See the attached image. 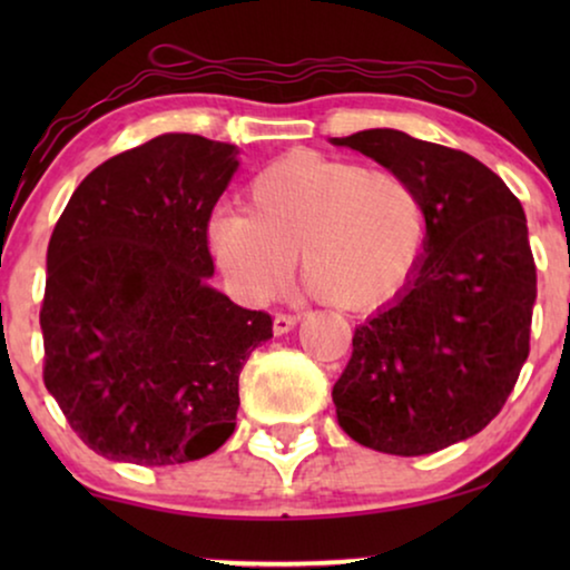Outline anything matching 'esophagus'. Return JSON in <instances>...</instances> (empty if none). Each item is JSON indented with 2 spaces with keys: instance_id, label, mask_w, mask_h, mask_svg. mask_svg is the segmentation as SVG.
<instances>
[{
  "instance_id": "esophagus-1",
  "label": "esophagus",
  "mask_w": 570,
  "mask_h": 570,
  "mask_svg": "<svg viewBox=\"0 0 570 570\" xmlns=\"http://www.w3.org/2000/svg\"><path fill=\"white\" fill-rule=\"evenodd\" d=\"M298 322V314H275V326H272V330H275V334H287Z\"/></svg>"
}]
</instances>
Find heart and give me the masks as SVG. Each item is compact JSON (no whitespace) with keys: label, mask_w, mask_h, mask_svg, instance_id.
Listing matches in <instances>:
<instances>
[{"label":"heart","mask_w":570,"mask_h":570,"mask_svg":"<svg viewBox=\"0 0 570 570\" xmlns=\"http://www.w3.org/2000/svg\"><path fill=\"white\" fill-rule=\"evenodd\" d=\"M246 207L213 217L209 248L252 303L275 298L301 254L318 298L345 311L376 308L407 285L425 252L423 197L394 168L291 150L252 178Z\"/></svg>","instance_id":"1"}]
</instances>
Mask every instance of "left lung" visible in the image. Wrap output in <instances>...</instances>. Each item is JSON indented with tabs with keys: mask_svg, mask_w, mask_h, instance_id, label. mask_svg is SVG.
I'll use <instances>...</instances> for the list:
<instances>
[{
	"mask_svg": "<svg viewBox=\"0 0 570 570\" xmlns=\"http://www.w3.org/2000/svg\"><path fill=\"white\" fill-rule=\"evenodd\" d=\"M330 142L407 176L428 215L415 275L355 330L332 389L337 423L384 454H433L501 412L529 355L537 267L524 209L462 150L396 129Z\"/></svg>",
	"mask_w": 570,
	"mask_h": 570,
	"instance_id": "1",
	"label": "left lung"
}]
</instances>
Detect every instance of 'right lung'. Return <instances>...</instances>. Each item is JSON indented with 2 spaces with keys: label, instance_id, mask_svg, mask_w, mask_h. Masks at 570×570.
<instances>
[{
  "label": "right lung",
  "instance_id": "1",
  "mask_svg": "<svg viewBox=\"0 0 570 570\" xmlns=\"http://www.w3.org/2000/svg\"><path fill=\"white\" fill-rule=\"evenodd\" d=\"M238 147L160 135L85 176L46 252L43 384L85 446L168 466L236 431L238 376L272 318L209 285L207 223Z\"/></svg>",
  "mask_w": 570,
  "mask_h": 570
}]
</instances>
